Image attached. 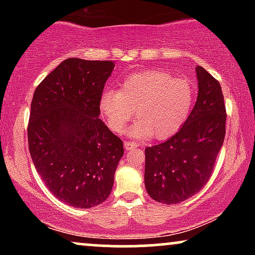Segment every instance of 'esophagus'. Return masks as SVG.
Instances as JSON below:
<instances>
[{
	"label": "esophagus",
	"instance_id": "34e87169",
	"mask_svg": "<svg viewBox=\"0 0 255 255\" xmlns=\"http://www.w3.org/2000/svg\"><path fill=\"white\" fill-rule=\"evenodd\" d=\"M137 146H138V144H135L134 141H124V147H125V149H128V151L134 149Z\"/></svg>",
	"mask_w": 255,
	"mask_h": 255
}]
</instances>
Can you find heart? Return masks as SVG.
Returning a JSON list of instances; mask_svg holds the SVG:
<instances>
[{
	"instance_id": "obj_1",
	"label": "heart",
	"mask_w": 255,
	"mask_h": 255,
	"mask_svg": "<svg viewBox=\"0 0 255 255\" xmlns=\"http://www.w3.org/2000/svg\"><path fill=\"white\" fill-rule=\"evenodd\" d=\"M194 99L195 89L189 80L162 71H146L128 78L120 90H106L100 110L115 132L123 131L135 114L138 121L128 131L130 137L166 139L186 123Z\"/></svg>"
}]
</instances>
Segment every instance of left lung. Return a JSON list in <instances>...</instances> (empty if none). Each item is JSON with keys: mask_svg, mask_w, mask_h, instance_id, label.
<instances>
[{"mask_svg": "<svg viewBox=\"0 0 255 255\" xmlns=\"http://www.w3.org/2000/svg\"><path fill=\"white\" fill-rule=\"evenodd\" d=\"M197 101L183 127L161 144L145 148V187L163 204L198 193L210 179L225 138L226 111L219 82L196 66Z\"/></svg>", "mask_w": 255, "mask_h": 255, "instance_id": "left-lung-1", "label": "left lung"}]
</instances>
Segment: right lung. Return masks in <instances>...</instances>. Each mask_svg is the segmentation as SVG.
<instances>
[{"instance_id":"right-lung-1","label":"right lung","mask_w":255,"mask_h":255,"mask_svg":"<svg viewBox=\"0 0 255 255\" xmlns=\"http://www.w3.org/2000/svg\"><path fill=\"white\" fill-rule=\"evenodd\" d=\"M113 61L68 58L34 90L27 127L29 151L48 190L74 208L109 197L123 141L100 120Z\"/></svg>"}]
</instances>
